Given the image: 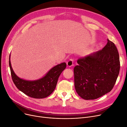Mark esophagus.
Returning a JSON list of instances; mask_svg holds the SVG:
<instances>
[{"label": "esophagus", "mask_w": 127, "mask_h": 127, "mask_svg": "<svg viewBox=\"0 0 127 127\" xmlns=\"http://www.w3.org/2000/svg\"><path fill=\"white\" fill-rule=\"evenodd\" d=\"M66 64H67V66H68V67H71V66H73V65H74V64H73V59L69 60L67 62Z\"/></svg>", "instance_id": "34e87169"}]
</instances>
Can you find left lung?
Masks as SVG:
<instances>
[{"mask_svg":"<svg viewBox=\"0 0 127 127\" xmlns=\"http://www.w3.org/2000/svg\"><path fill=\"white\" fill-rule=\"evenodd\" d=\"M74 84L78 95L85 100L95 99L113 88L120 71L119 55L115 44L107 39L101 50L77 60Z\"/></svg>","mask_w":127,"mask_h":127,"instance_id":"8db88e82","label":"left lung"}]
</instances>
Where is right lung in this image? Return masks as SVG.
I'll list each match as a JSON object with an SVG mask.
<instances>
[{
    "instance_id": "obj_1",
    "label": "right lung",
    "mask_w": 127,
    "mask_h": 127,
    "mask_svg": "<svg viewBox=\"0 0 127 127\" xmlns=\"http://www.w3.org/2000/svg\"><path fill=\"white\" fill-rule=\"evenodd\" d=\"M9 63L12 81L18 90L28 96L38 99L47 97L53 92L60 74L66 67V63H60L50 69L42 78L29 81L19 77L14 72L10 62V54Z\"/></svg>"
}]
</instances>
